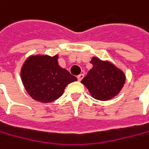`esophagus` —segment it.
<instances>
[{"mask_svg": "<svg viewBox=\"0 0 149 149\" xmlns=\"http://www.w3.org/2000/svg\"><path fill=\"white\" fill-rule=\"evenodd\" d=\"M77 78H78L79 81H81V80H82V79L84 78V74H80L79 75H78V77H77Z\"/></svg>", "mask_w": 149, "mask_h": 149, "instance_id": "34e87169", "label": "esophagus"}]
</instances>
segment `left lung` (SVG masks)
<instances>
[{"label":"left lung","instance_id":"obj_1","mask_svg":"<svg viewBox=\"0 0 149 149\" xmlns=\"http://www.w3.org/2000/svg\"><path fill=\"white\" fill-rule=\"evenodd\" d=\"M91 63L93 67L81 83L96 100L105 101L114 98L126 82L125 73L111 61L101 60L97 57H92Z\"/></svg>","mask_w":149,"mask_h":149}]
</instances>
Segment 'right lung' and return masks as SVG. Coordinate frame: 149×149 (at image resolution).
Listing matches in <instances>:
<instances>
[{
  "label": "right lung",
  "instance_id": "1",
  "mask_svg": "<svg viewBox=\"0 0 149 149\" xmlns=\"http://www.w3.org/2000/svg\"><path fill=\"white\" fill-rule=\"evenodd\" d=\"M58 55H30L21 69V78L28 95L35 100L49 103L59 98L65 87L77 78L59 66Z\"/></svg>",
  "mask_w": 149,
  "mask_h": 149
}]
</instances>
